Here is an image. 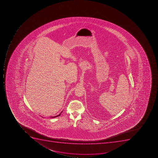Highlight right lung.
Listing matches in <instances>:
<instances>
[{
  "mask_svg": "<svg viewBox=\"0 0 158 158\" xmlns=\"http://www.w3.org/2000/svg\"><path fill=\"white\" fill-rule=\"evenodd\" d=\"M62 112H61V113L60 114H58V115H57V116H55V117H51V118H56V117H59V116H60V114H61L62 113Z\"/></svg>",
  "mask_w": 158,
  "mask_h": 158,
  "instance_id": "1",
  "label": "right lung"
}]
</instances>
